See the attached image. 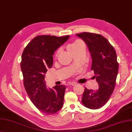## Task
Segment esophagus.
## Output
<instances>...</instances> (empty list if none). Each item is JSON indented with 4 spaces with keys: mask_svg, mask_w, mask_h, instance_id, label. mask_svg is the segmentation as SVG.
Segmentation results:
<instances>
[{
    "mask_svg": "<svg viewBox=\"0 0 132 132\" xmlns=\"http://www.w3.org/2000/svg\"><path fill=\"white\" fill-rule=\"evenodd\" d=\"M71 85H72V86H76V85H77V84L76 82H71Z\"/></svg>",
    "mask_w": 132,
    "mask_h": 132,
    "instance_id": "1",
    "label": "esophagus"
}]
</instances>
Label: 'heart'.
<instances>
[{"label":"heart","mask_w":132,"mask_h":132,"mask_svg":"<svg viewBox=\"0 0 132 132\" xmlns=\"http://www.w3.org/2000/svg\"><path fill=\"white\" fill-rule=\"evenodd\" d=\"M82 45V44L80 42H77V41H76V42H73L72 44L68 45V46H67V50H68L70 53L72 55L73 53H75V52L77 51L78 50H80ZM60 52V51L58 50L57 52H56V57H57V56L59 55Z\"/></svg>","instance_id":"1"}]
</instances>
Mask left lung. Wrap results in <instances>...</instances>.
Listing matches in <instances>:
<instances>
[{
	"mask_svg": "<svg viewBox=\"0 0 132 132\" xmlns=\"http://www.w3.org/2000/svg\"><path fill=\"white\" fill-rule=\"evenodd\" d=\"M88 48L92 57L91 70L94 71L99 88H85L82 102L85 107L96 110L106 104L114 91L118 71L116 52L109 41L100 34L84 32L77 34Z\"/></svg>",
	"mask_w": 132,
	"mask_h": 132,
	"instance_id": "1",
	"label": "left lung"
}]
</instances>
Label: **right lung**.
Segmentation results:
<instances>
[{
  "mask_svg": "<svg viewBox=\"0 0 132 132\" xmlns=\"http://www.w3.org/2000/svg\"><path fill=\"white\" fill-rule=\"evenodd\" d=\"M69 37L37 36L22 52L20 66L26 93L35 107L45 114L55 113L63 104L66 86L56 85L47 88L45 77L47 69L53 65L55 51Z\"/></svg>",
  "mask_w": 132,
  "mask_h": 132,
  "instance_id": "right-lung-1",
  "label": "right lung"
}]
</instances>
